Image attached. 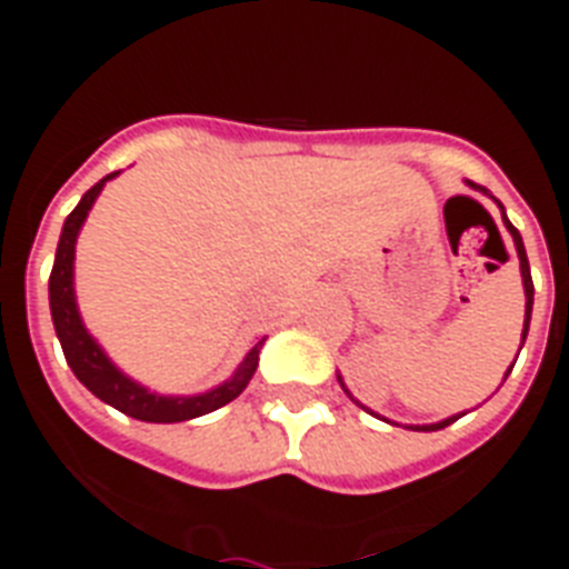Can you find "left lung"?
<instances>
[{"label": "left lung", "mask_w": 569, "mask_h": 569, "mask_svg": "<svg viewBox=\"0 0 569 569\" xmlns=\"http://www.w3.org/2000/svg\"><path fill=\"white\" fill-rule=\"evenodd\" d=\"M467 186L469 189H478V191H485L487 194V189H481V186H476V182H469L467 180ZM487 197H493V194H487ZM496 200V197H493ZM496 206H499V209H502V223H505V230L511 232V239H513V248H517V257H520V274H522V289H526V321H522V342H526V337H529V321H531V307H535V283H531V268H529V257H526V244H522V236H520V230H517V227H513L511 221H508V214H505V206L499 203V200H496ZM522 348V346H520ZM517 357H520V351H517ZM513 363H517V360H513ZM513 363H511V369H513ZM511 369H508V372H505V378H508V375H511ZM337 380H339V387L346 389V396L351 398V401H355V405H360V401H357L355 396H351V389L346 387V380H342V375H337ZM363 407V405H360ZM363 410H369V407H363ZM369 413H372V410H369ZM378 416V413H375ZM460 416L463 413H458V416H449V419H442V422H433V425H410V428H413V431H440V428H446V425H451V422H458Z\"/></svg>", "instance_id": "1"}]
</instances>
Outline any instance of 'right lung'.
Segmentation results:
<instances>
[{
    "label": "right lung",
    "mask_w": 569,
    "mask_h": 569,
    "mask_svg": "<svg viewBox=\"0 0 569 569\" xmlns=\"http://www.w3.org/2000/svg\"><path fill=\"white\" fill-rule=\"evenodd\" d=\"M120 171L102 177L97 186L84 191L82 200L76 203V209L67 214L64 227H61V239H58L56 266L49 274V312H52V325H56V337L61 342V351L67 357V366L73 369V375L82 380L84 387L91 389L93 396L111 405L120 413L141 419V422H186V419H197V416L212 413L218 407L230 405L232 398H239L244 387L250 383L253 372L259 366V351L266 346V337L257 339L250 348L239 369L230 378L218 383V387L197 392V396H162L147 389L144 383L129 378L127 372H120L118 366L111 363V357L102 351V346L88 333L76 303V286H73V262H76V239L82 232V223L91 212V206L97 203L102 186L114 180Z\"/></svg>",
    "instance_id": "obj_1"
}]
</instances>
